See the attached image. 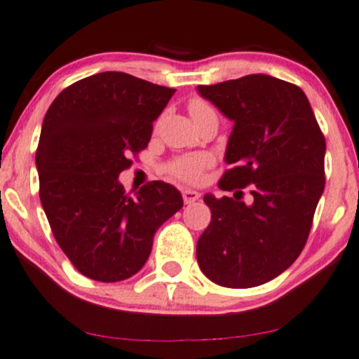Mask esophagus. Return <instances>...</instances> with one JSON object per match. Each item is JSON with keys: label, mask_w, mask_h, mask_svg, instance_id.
<instances>
[{"label": "esophagus", "mask_w": 359, "mask_h": 359, "mask_svg": "<svg viewBox=\"0 0 359 359\" xmlns=\"http://www.w3.org/2000/svg\"><path fill=\"white\" fill-rule=\"evenodd\" d=\"M182 198L185 203H194L195 201H198V198H201V194L195 192V190L185 189V190H182Z\"/></svg>", "instance_id": "obj_1"}]
</instances>
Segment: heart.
I'll return each mask as SVG.
<instances>
[{
	"label": "heart",
	"mask_w": 359,
	"mask_h": 359,
	"mask_svg": "<svg viewBox=\"0 0 359 359\" xmlns=\"http://www.w3.org/2000/svg\"><path fill=\"white\" fill-rule=\"evenodd\" d=\"M189 114L194 122L201 119L205 114H213V109L207 101L201 97L190 99L187 104ZM212 165V157L208 154H190V156H180L172 158L164 165L167 175L174 177L177 180H182L185 184H197L202 179L203 170Z\"/></svg>",
	"instance_id": "b5f03b06"
}]
</instances>
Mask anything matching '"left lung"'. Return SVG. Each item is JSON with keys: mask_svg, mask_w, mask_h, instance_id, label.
<instances>
[{"mask_svg": "<svg viewBox=\"0 0 359 359\" xmlns=\"http://www.w3.org/2000/svg\"><path fill=\"white\" fill-rule=\"evenodd\" d=\"M197 89L235 122L225 152L233 167L219 189L252 185L253 195L252 205L203 197L212 220L197 242L198 266L220 287H258L305 247L325 189V135L305 93L287 81L250 74Z\"/></svg>", "mask_w": 359, "mask_h": 359, "instance_id": "8db88e82", "label": "left lung"}]
</instances>
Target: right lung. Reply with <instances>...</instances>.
I'll use <instances>...</instances> for the list:
<instances>
[{
  "label": "right lung",
  "mask_w": 359,
  "mask_h": 359,
  "mask_svg": "<svg viewBox=\"0 0 359 359\" xmlns=\"http://www.w3.org/2000/svg\"><path fill=\"white\" fill-rule=\"evenodd\" d=\"M175 89L126 72L67 86L49 106L36 151L39 198L53 235L79 273L112 283L142 269L156 230L184 205L152 180L129 195L117 177L147 147Z\"/></svg>",
  "instance_id": "obj_1"
}]
</instances>
